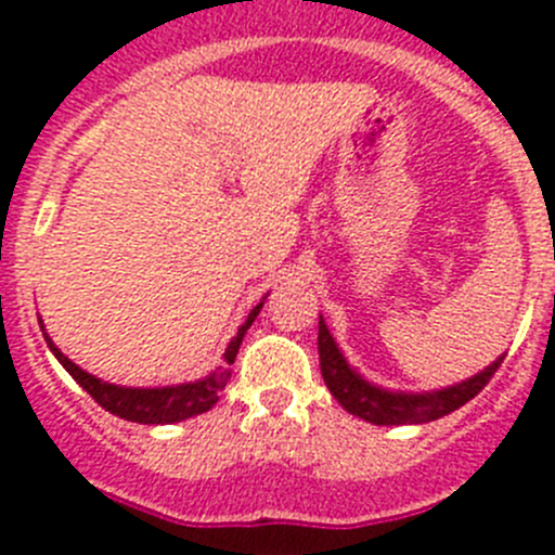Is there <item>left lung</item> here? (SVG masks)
<instances>
[{
	"mask_svg": "<svg viewBox=\"0 0 555 555\" xmlns=\"http://www.w3.org/2000/svg\"><path fill=\"white\" fill-rule=\"evenodd\" d=\"M500 364H503V356L498 361H492L487 370H480L478 375L467 377L461 384L444 386V389H384V386L370 384L356 366H350L345 352L338 350L333 333L327 331L325 320L320 317V366L322 377H325V386L331 389V395L336 397L347 414L361 416V420H366L372 425H423L434 423L439 416H448L450 411L469 403L489 384V377L498 372Z\"/></svg>",
	"mask_w": 555,
	"mask_h": 555,
	"instance_id": "1",
	"label": "left lung"
}]
</instances>
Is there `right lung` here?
<instances>
[{
    "instance_id": "obj_1",
    "label": "right lung",
    "mask_w": 555,
    "mask_h": 555,
    "mask_svg": "<svg viewBox=\"0 0 555 555\" xmlns=\"http://www.w3.org/2000/svg\"><path fill=\"white\" fill-rule=\"evenodd\" d=\"M267 300V297H263ZM263 300L247 313V320L244 325L235 331V336L230 338L228 350H224V364L217 366V370L210 372V375L199 377V380H191V384H171V386H119V384H107L102 377L91 375L86 372L82 366H77L72 358L63 356L61 350L55 347V341L47 336L43 331V322H41V331L43 338H47L49 350L52 356L57 358L63 364V370L68 375L75 377L77 384L88 391V395L94 397L96 403L102 405L105 411L111 414L121 416L127 423H141V425H171V423H183L189 416H197L210 411L217 405L219 400V391L228 386V377H230V364L235 361V352L242 347V338L244 333L249 331V325L255 322V317L261 313Z\"/></svg>"
}]
</instances>
